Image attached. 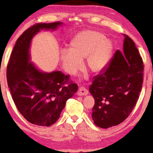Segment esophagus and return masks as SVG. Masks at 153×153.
<instances>
[{"label": "esophagus", "mask_w": 153, "mask_h": 153, "mask_svg": "<svg viewBox=\"0 0 153 153\" xmlns=\"http://www.w3.org/2000/svg\"><path fill=\"white\" fill-rule=\"evenodd\" d=\"M88 90L85 88L83 87V86L79 88L78 90V92H77V94H78V95H79V96L86 95H88Z\"/></svg>", "instance_id": "1"}]
</instances>
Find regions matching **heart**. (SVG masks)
I'll return each mask as SVG.
<instances>
[{"mask_svg": "<svg viewBox=\"0 0 153 153\" xmlns=\"http://www.w3.org/2000/svg\"><path fill=\"white\" fill-rule=\"evenodd\" d=\"M114 49V42L103 33L85 30L73 37L70 49L60 51V60L63 70L69 74H76L81 70L84 58L90 71L99 72L109 62Z\"/></svg>", "mask_w": 153, "mask_h": 153, "instance_id": "obj_1", "label": "heart"}]
</instances>
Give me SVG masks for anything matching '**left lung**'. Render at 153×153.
Instances as JSON below:
<instances>
[{"mask_svg": "<svg viewBox=\"0 0 153 153\" xmlns=\"http://www.w3.org/2000/svg\"><path fill=\"white\" fill-rule=\"evenodd\" d=\"M123 35V53L117 50L89 87L95 99L92 118L101 128L118 125L129 116L143 84V60L132 39Z\"/></svg>", "mask_w": 153, "mask_h": 153, "instance_id": "left-lung-1", "label": "left lung"}]
</instances>
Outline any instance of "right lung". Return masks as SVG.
Masks as SVG:
<instances>
[{
  "label": "right lung",
  "instance_id": "1",
  "mask_svg": "<svg viewBox=\"0 0 153 153\" xmlns=\"http://www.w3.org/2000/svg\"><path fill=\"white\" fill-rule=\"evenodd\" d=\"M57 22L39 23L27 29L19 37L7 67V80L12 99L20 114L32 124L51 126L59 118L66 101L74 95L78 85L70 75L60 71L47 73L30 62L32 38L40 30H56Z\"/></svg>",
  "mask_w": 153,
  "mask_h": 153
}]
</instances>
